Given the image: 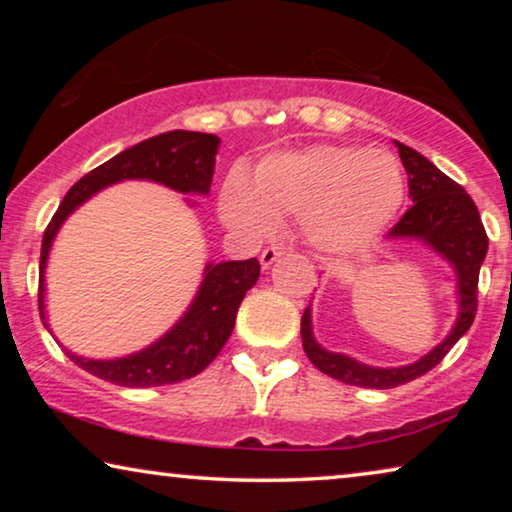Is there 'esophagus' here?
<instances>
[{"label":"esophagus","mask_w":512,"mask_h":512,"mask_svg":"<svg viewBox=\"0 0 512 512\" xmlns=\"http://www.w3.org/2000/svg\"><path fill=\"white\" fill-rule=\"evenodd\" d=\"M286 251V247H282V244H272V247H265L263 254H261V265L263 268H270L272 263L277 261L279 256H282Z\"/></svg>","instance_id":"1"}]
</instances>
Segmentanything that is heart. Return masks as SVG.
I'll use <instances>...</instances> for the list:
<instances>
[{"label": "heart", "instance_id": "obj_1", "mask_svg": "<svg viewBox=\"0 0 512 512\" xmlns=\"http://www.w3.org/2000/svg\"><path fill=\"white\" fill-rule=\"evenodd\" d=\"M403 198L405 179L391 153L321 144L265 158L251 186L230 174L219 207L228 226L249 235H268L275 219L303 216L321 249L354 251L394 221Z\"/></svg>", "mask_w": 512, "mask_h": 512}]
</instances>
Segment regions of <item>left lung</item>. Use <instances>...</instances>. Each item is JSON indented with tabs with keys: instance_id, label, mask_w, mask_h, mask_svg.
Listing matches in <instances>:
<instances>
[{
	"instance_id": "left-lung-1",
	"label": "left lung",
	"mask_w": 512,
	"mask_h": 512,
	"mask_svg": "<svg viewBox=\"0 0 512 512\" xmlns=\"http://www.w3.org/2000/svg\"><path fill=\"white\" fill-rule=\"evenodd\" d=\"M398 156L408 172V188L412 207L401 216V221L389 230L394 240H419L443 256L457 272L459 314L447 338L431 349L422 359L401 368H373L354 361L352 356L328 352L314 340L312 310L307 307L300 319L303 349L321 373L331 375L352 387L363 389H394L405 382L417 380L431 368H436L445 354L457 345V340L471 328L478 312V277L480 265L487 256V233L482 226L478 207L457 181L438 170L429 158L417 153L410 146L396 142Z\"/></svg>"
}]
</instances>
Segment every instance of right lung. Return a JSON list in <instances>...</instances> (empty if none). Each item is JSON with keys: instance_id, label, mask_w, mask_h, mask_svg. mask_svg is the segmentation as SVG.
<instances>
[{"instance_id": "obj_1", "label": "right lung", "mask_w": 512, "mask_h": 512, "mask_svg": "<svg viewBox=\"0 0 512 512\" xmlns=\"http://www.w3.org/2000/svg\"><path fill=\"white\" fill-rule=\"evenodd\" d=\"M219 144L221 139L216 135H207V132H163V135L144 139V142L121 151L69 188L58 212L48 223L44 240H41L39 314L46 328L44 270L48 251H51L55 235H58L62 223L67 221V216L76 207H81L90 195L100 193L102 188L123 179H149L170 186L179 193L207 195L209 186H212ZM258 275H261V263L256 258L207 263L205 279H202L200 289L184 317L163 338L144 347L142 352L121 356V359L97 361L76 356L65 347L62 349L79 368L88 370L90 375L100 377V380L121 384V387L144 389L188 380V377L202 373L219 356L230 333H233L242 298L256 284Z\"/></svg>"}]
</instances>
